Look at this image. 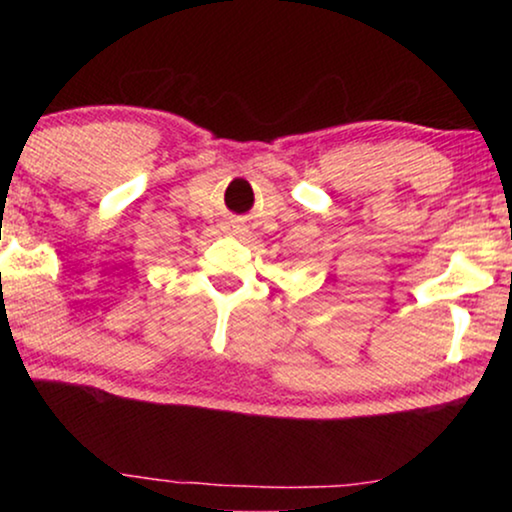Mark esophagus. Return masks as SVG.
<instances>
[{"label": "esophagus", "instance_id": "esophagus-1", "mask_svg": "<svg viewBox=\"0 0 512 512\" xmlns=\"http://www.w3.org/2000/svg\"><path fill=\"white\" fill-rule=\"evenodd\" d=\"M228 230H233V233H237V230H240V223H228Z\"/></svg>", "mask_w": 512, "mask_h": 512}]
</instances>
